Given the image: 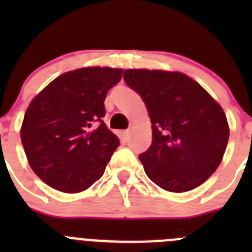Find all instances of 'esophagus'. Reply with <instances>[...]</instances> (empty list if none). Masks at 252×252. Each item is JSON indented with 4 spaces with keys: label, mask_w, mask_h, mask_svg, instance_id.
I'll return each mask as SVG.
<instances>
[{
    "label": "esophagus",
    "mask_w": 252,
    "mask_h": 252,
    "mask_svg": "<svg viewBox=\"0 0 252 252\" xmlns=\"http://www.w3.org/2000/svg\"><path fill=\"white\" fill-rule=\"evenodd\" d=\"M130 133H131V130H130V128H128V130L125 131V135H126V136H128V135H130Z\"/></svg>",
    "instance_id": "34e87169"
}]
</instances>
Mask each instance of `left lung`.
<instances>
[{
    "mask_svg": "<svg viewBox=\"0 0 252 252\" xmlns=\"http://www.w3.org/2000/svg\"><path fill=\"white\" fill-rule=\"evenodd\" d=\"M124 79L145 102L153 124V142L139 155L146 175L168 192L204 183L221 164L230 136L222 107L183 73L127 69Z\"/></svg>",
    "mask_w": 252,
    "mask_h": 252,
    "instance_id": "left-lung-1",
    "label": "left lung"
}]
</instances>
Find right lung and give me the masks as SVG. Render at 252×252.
I'll return each mask as SVG.
<instances>
[{"label":"right lung","mask_w":252,"mask_h":252,"mask_svg":"<svg viewBox=\"0 0 252 252\" xmlns=\"http://www.w3.org/2000/svg\"><path fill=\"white\" fill-rule=\"evenodd\" d=\"M122 69L81 68L55 78L31 101L21 141L35 174L51 188L78 193L103 175L120 140L108 130L107 92Z\"/></svg>","instance_id":"right-lung-1"}]
</instances>
